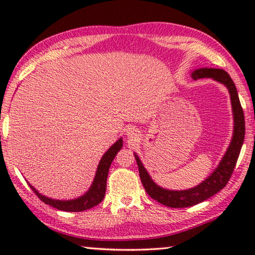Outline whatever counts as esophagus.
Returning a JSON list of instances; mask_svg holds the SVG:
<instances>
[{"label": "esophagus", "mask_w": 255, "mask_h": 255, "mask_svg": "<svg viewBox=\"0 0 255 255\" xmlns=\"http://www.w3.org/2000/svg\"><path fill=\"white\" fill-rule=\"evenodd\" d=\"M135 132H137V131H135L134 128H130L128 130V137H134V135H137V133H135Z\"/></svg>", "instance_id": "obj_1"}]
</instances>
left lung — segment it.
<instances>
[{"instance_id":"obj_1","label":"left lung","mask_w":255,"mask_h":255,"mask_svg":"<svg viewBox=\"0 0 255 255\" xmlns=\"http://www.w3.org/2000/svg\"><path fill=\"white\" fill-rule=\"evenodd\" d=\"M191 78L194 80L211 78L215 81H218L226 86V88L229 89L230 96H231L235 127H233V135L228 151L223 156L217 168L203 182L187 190H168L159 187L151 179L147 170L142 166L139 156L133 153L138 165L139 175H140L141 183L145 188L146 193L153 200L170 208L193 207V205L201 203V202L208 200V198L214 196L215 194H217L218 191H221L228 184L230 177H231L233 170H235L237 160L239 158L240 149H242L244 142V138H245V117H244V111L239 101L238 92H237L236 85L233 83L231 76L225 71L219 68H198L191 73Z\"/></svg>"}]
</instances>
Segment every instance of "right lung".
I'll use <instances>...</instances> for the list:
<instances>
[{
  "label": "right lung",
  "instance_id": "1",
  "mask_svg": "<svg viewBox=\"0 0 255 255\" xmlns=\"http://www.w3.org/2000/svg\"><path fill=\"white\" fill-rule=\"evenodd\" d=\"M122 146H123V139L120 138L106 153H104V155L102 156V159H101V161L99 163V167H97L95 179L93 181L92 187L89 188V190L87 191L85 195L75 198V200H68V201L52 200V198H48L46 196H44V195L38 193V190L34 189L30 183L29 186L45 204L51 205V207L59 209V210L69 211V212H80V211L88 210V209L95 207V205L101 203V202L103 201L104 196H106L107 179H108V173H109L110 165L117 153L121 151Z\"/></svg>",
  "mask_w": 255,
  "mask_h": 255
}]
</instances>
